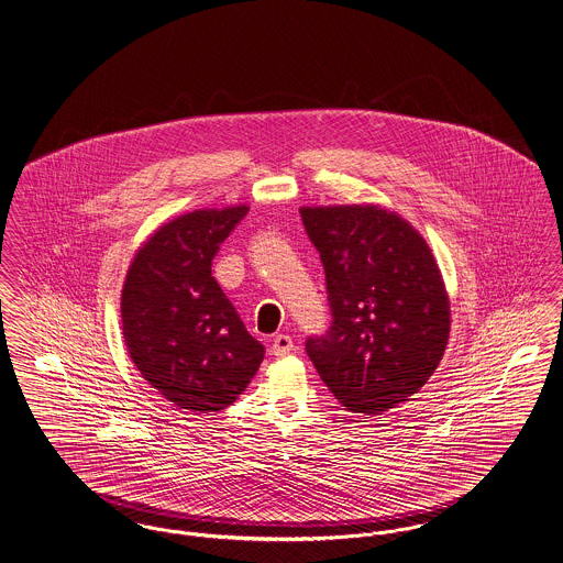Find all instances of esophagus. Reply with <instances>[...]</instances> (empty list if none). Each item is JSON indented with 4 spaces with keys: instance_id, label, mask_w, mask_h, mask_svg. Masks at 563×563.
<instances>
[{
    "instance_id": "1",
    "label": "esophagus",
    "mask_w": 563,
    "mask_h": 563,
    "mask_svg": "<svg viewBox=\"0 0 563 563\" xmlns=\"http://www.w3.org/2000/svg\"><path fill=\"white\" fill-rule=\"evenodd\" d=\"M271 350L274 356H287L292 350V339L289 335H285V333H280V335H276L274 341H272Z\"/></svg>"
}]
</instances>
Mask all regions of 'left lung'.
Masks as SVG:
<instances>
[{
  "label": "left lung",
  "mask_w": 563,
  "mask_h": 563,
  "mask_svg": "<svg viewBox=\"0 0 563 563\" xmlns=\"http://www.w3.org/2000/svg\"><path fill=\"white\" fill-rule=\"evenodd\" d=\"M299 213L320 253L333 314L306 352L339 405L377 417L410 400L444 356L442 274L426 239L394 211L333 205Z\"/></svg>",
  "instance_id": "1"
}]
</instances>
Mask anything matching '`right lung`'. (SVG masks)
<instances>
[{
    "label": "right lung",
    "instance_id": "right-lung-1",
    "mask_svg": "<svg viewBox=\"0 0 563 563\" xmlns=\"http://www.w3.org/2000/svg\"><path fill=\"white\" fill-rule=\"evenodd\" d=\"M247 205L197 209L161 225L137 249L121 291L130 358L158 394L192 412L232 405L264 361L211 276L220 245Z\"/></svg>",
    "mask_w": 563,
    "mask_h": 563
}]
</instances>
